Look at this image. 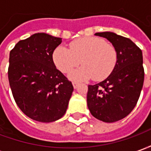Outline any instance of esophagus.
Returning <instances> with one entry per match:
<instances>
[{
  "mask_svg": "<svg viewBox=\"0 0 151 151\" xmlns=\"http://www.w3.org/2000/svg\"><path fill=\"white\" fill-rule=\"evenodd\" d=\"M73 87L74 89H76L78 87V82H73Z\"/></svg>",
  "mask_w": 151,
  "mask_h": 151,
  "instance_id": "esophagus-1",
  "label": "esophagus"
}]
</instances>
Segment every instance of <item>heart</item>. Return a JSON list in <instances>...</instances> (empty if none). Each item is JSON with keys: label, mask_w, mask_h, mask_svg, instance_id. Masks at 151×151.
Masks as SVG:
<instances>
[{"label": "heart", "mask_w": 151, "mask_h": 151, "mask_svg": "<svg viewBox=\"0 0 151 151\" xmlns=\"http://www.w3.org/2000/svg\"><path fill=\"white\" fill-rule=\"evenodd\" d=\"M70 49L59 46L54 50L53 62L62 73H69L81 63L84 65L69 74L73 80L94 78L102 81L110 75L117 62V52L113 45L99 37H82L72 41Z\"/></svg>", "instance_id": "obj_1"}]
</instances>
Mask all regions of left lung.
<instances>
[{
    "instance_id": "8db88e82",
    "label": "left lung",
    "mask_w": 151,
    "mask_h": 151,
    "mask_svg": "<svg viewBox=\"0 0 151 151\" xmlns=\"http://www.w3.org/2000/svg\"><path fill=\"white\" fill-rule=\"evenodd\" d=\"M117 52V62L103 82L88 86L87 106L94 117L107 123L127 116L135 108L144 82L142 50L133 41L113 32H99Z\"/></svg>"
}]
</instances>
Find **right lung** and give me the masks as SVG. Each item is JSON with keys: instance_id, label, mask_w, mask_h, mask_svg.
Listing matches in <instances>:
<instances>
[{"instance_id": "obj_1", "label": "right lung", "mask_w": 151, "mask_h": 151, "mask_svg": "<svg viewBox=\"0 0 151 151\" xmlns=\"http://www.w3.org/2000/svg\"><path fill=\"white\" fill-rule=\"evenodd\" d=\"M61 38L36 33L20 40L9 53L8 78L22 111L40 122L59 120L73 91L72 82L56 68L52 54Z\"/></svg>"}]
</instances>
